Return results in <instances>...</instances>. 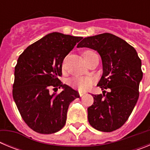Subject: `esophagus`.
I'll return each mask as SVG.
<instances>
[{
	"label": "esophagus",
	"mask_w": 150,
	"mask_h": 150,
	"mask_svg": "<svg viewBox=\"0 0 150 150\" xmlns=\"http://www.w3.org/2000/svg\"><path fill=\"white\" fill-rule=\"evenodd\" d=\"M85 94H86V92H85V91H79V96H80V97H82V96H83V95H84Z\"/></svg>",
	"instance_id": "1"
}]
</instances>
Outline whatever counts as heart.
<instances>
[{
    "label": "heart",
    "mask_w": 150,
    "mask_h": 150,
    "mask_svg": "<svg viewBox=\"0 0 150 150\" xmlns=\"http://www.w3.org/2000/svg\"><path fill=\"white\" fill-rule=\"evenodd\" d=\"M93 52L87 51L85 52L84 55L92 53ZM92 79L90 77H85V76H74L69 80V84L71 87L74 88H77L79 90H86L89 88L92 85Z\"/></svg>",
    "instance_id": "heart-1"
}]
</instances>
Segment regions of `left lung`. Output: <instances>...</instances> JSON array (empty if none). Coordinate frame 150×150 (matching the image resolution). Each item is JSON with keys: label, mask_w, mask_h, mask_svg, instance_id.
Here are the masks:
<instances>
[{"label": "left lung", "mask_w": 150, "mask_h": 150, "mask_svg": "<svg viewBox=\"0 0 150 150\" xmlns=\"http://www.w3.org/2000/svg\"><path fill=\"white\" fill-rule=\"evenodd\" d=\"M77 47L98 52L103 74L98 86L102 90L110 88L106 95H92L94 103L88 107V122L100 132L115 131L128 120L138 100L143 78L141 60L133 46L110 33L84 38Z\"/></svg>", "instance_id": "left-lung-1"}]
</instances>
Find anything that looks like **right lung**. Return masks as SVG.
<instances>
[{
	"label": "right lung",
	"mask_w": 150,
	"mask_h": 150,
	"mask_svg": "<svg viewBox=\"0 0 150 150\" xmlns=\"http://www.w3.org/2000/svg\"><path fill=\"white\" fill-rule=\"evenodd\" d=\"M82 37L59 32L47 34L19 55L15 67L13 97L28 126L40 134L55 133L64 126L71 102L78 91L61 82L62 62ZM62 88L56 95L49 93Z\"/></svg>",
	"instance_id": "obj_1"
}]
</instances>
